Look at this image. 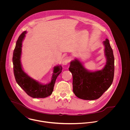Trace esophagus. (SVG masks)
Listing matches in <instances>:
<instances>
[{
	"label": "esophagus",
	"instance_id": "obj_1",
	"mask_svg": "<svg viewBox=\"0 0 130 130\" xmlns=\"http://www.w3.org/2000/svg\"><path fill=\"white\" fill-rule=\"evenodd\" d=\"M70 62V58H69V57L68 56H66L63 58V59H62V63L63 65H67Z\"/></svg>",
	"mask_w": 130,
	"mask_h": 130
}]
</instances>
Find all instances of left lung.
I'll return each instance as SVG.
<instances>
[{"mask_svg":"<svg viewBox=\"0 0 130 130\" xmlns=\"http://www.w3.org/2000/svg\"><path fill=\"white\" fill-rule=\"evenodd\" d=\"M107 62L104 68L94 72L87 70L77 59L71 62L73 92L79 99L94 100L100 98L111 86L114 76V56L109 40L104 41Z\"/></svg>","mask_w":130,"mask_h":130,"instance_id":"8db88e82","label":"left lung"}]
</instances>
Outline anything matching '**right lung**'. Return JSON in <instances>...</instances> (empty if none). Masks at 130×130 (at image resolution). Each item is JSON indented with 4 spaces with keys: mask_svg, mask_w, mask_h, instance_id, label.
Masks as SVG:
<instances>
[{
    "mask_svg": "<svg viewBox=\"0 0 130 130\" xmlns=\"http://www.w3.org/2000/svg\"><path fill=\"white\" fill-rule=\"evenodd\" d=\"M26 33V31H23L19 36L13 51L12 62L14 77L18 84L29 96L33 98H46L53 93L56 79L61 73L62 69L61 66L55 67L51 82L46 85L39 83L25 73L21 68L20 59L22 42Z\"/></svg>",
    "mask_w": 130,
    "mask_h": 130,
    "instance_id": "obj_1",
    "label": "right lung"
}]
</instances>
